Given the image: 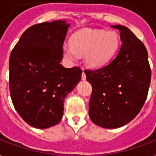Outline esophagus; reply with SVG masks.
<instances>
[{
  "label": "esophagus",
  "instance_id": "obj_1",
  "mask_svg": "<svg viewBox=\"0 0 156 156\" xmlns=\"http://www.w3.org/2000/svg\"><path fill=\"white\" fill-rule=\"evenodd\" d=\"M82 80H86V74L83 71V73H82Z\"/></svg>",
  "mask_w": 156,
  "mask_h": 156
}]
</instances>
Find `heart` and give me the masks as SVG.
<instances>
[{
  "label": "heart",
  "mask_w": 156,
  "mask_h": 156,
  "mask_svg": "<svg viewBox=\"0 0 156 156\" xmlns=\"http://www.w3.org/2000/svg\"><path fill=\"white\" fill-rule=\"evenodd\" d=\"M120 45L119 35L114 30H82L71 38V44H64V56L76 61L84 56L86 65L92 69L106 65L115 55Z\"/></svg>",
  "instance_id": "b5f03b06"
}]
</instances>
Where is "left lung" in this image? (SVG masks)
Segmentation results:
<instances>
[{"instance_id": "1", "label": "left lung", "mask_w": 156, "mask_h": 156, "mask_svg": "<svg viewBox=\"0 0 156 156\" xmlns=\"http://www.w3.org/2000/svg\"><path fill=\"white\" fill-rule=\"evenodd\" d=\"M120 30L122 44L108 64L95 70H85L92 86L89 116L97 126L116 129L130 122L147 97L151 71L148 54L143 42L129 28L111 26Z\"/></svg>"}]
</instances>
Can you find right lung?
<instances>
[{"mask_svg":"<svg viewBox=\"0 0 156 156\" xmlns=\"http://www.w3.org/2000/svg\"><path fill=\"white\" fill-rule=\"evenodd\" d=\"M69 26L66 20L31 26L11 52L12 102L21 117L35 128H49L61 121L65 99L81 80L80 68L61 65Z\"/></svg>","mask_w":156,"mask_h":156,"instance_id":"add662e5","label":"right lung"}]
</instances>
